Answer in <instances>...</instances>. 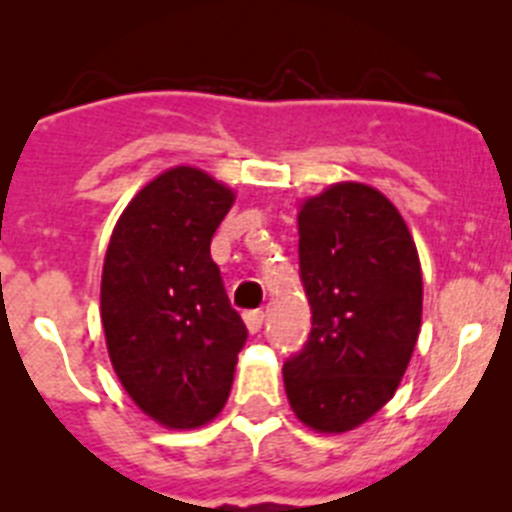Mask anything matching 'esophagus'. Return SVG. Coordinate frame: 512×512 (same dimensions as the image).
I'll list each match as a JSON object with an SVG mask.
<instances>
[{
	"label": "esophagus",
	"instance_id": "obj_1",
	"mask_svg": "<svg viewBox=\"0 0 512 512\" xmlns=\"http://www.w3.org/2000/svg\"><path fill=\"white\" fill-rule=\"evenodd\" d=\"M243 320H246L248 332H253V335H256V332L264 327V312H261V309H248V312L243 314Z\"/></svg>",
	"mask_w": 512,
	"mask_h": 512
}]
</instances>
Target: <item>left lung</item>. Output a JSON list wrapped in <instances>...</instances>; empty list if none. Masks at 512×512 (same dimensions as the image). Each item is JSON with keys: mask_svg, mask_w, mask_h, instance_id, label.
<instances>
[{"mask_svg": "<svg viewBox=\"0 0 512 512\" xmlns=\"http://www.w3.org/2000/svg\"><path fill=\"white\" fill-rule=\"evenodd\" d=\"M299 279L312 330L284 363V388L299 421L342 434L383 409L409 368L419 253L386 195L340 182L299 210Z\"/></svg>", "mask_w": 512, "mask_h": 512, "instance_id": "8db88e82", "label": "left lung"}]
</instances>
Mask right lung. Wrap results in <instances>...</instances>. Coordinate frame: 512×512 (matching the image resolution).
<instances>
[{
    "label": "right lung",
    "mask_w": 512,
    "mask_h": 512,
    "mask_svg": "<svg viewBox=\"0 0 512 512\" xmlns=\"http://www.w3.org/2000/svg\"><path fill=\"white\" fill-rule=\"evenodd\" d=\"M233 200L203 170L162 172L126 205L103 261L109 358L131 401L170 429L220 414L246 345V325L210 259Z\"/></svg>",
    "instance_id": "obj_1"
}]
</instances>
